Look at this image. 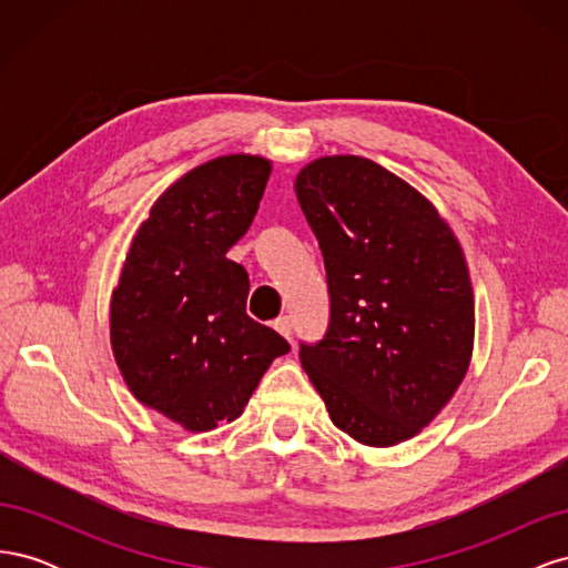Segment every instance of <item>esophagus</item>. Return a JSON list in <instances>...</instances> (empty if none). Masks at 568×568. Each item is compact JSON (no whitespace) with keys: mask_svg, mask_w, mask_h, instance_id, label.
Wrapping results in <instances>:
<instances>
[{"mask_svg":"<svg viewBox=\"0 0 568 568\" xmlns=\"http://www.w3.org/2000/svg\"><path fill=\"white\" fill-rule=\"evenodd\" d=\"M274 329H277L284 338L291 341V336H294V320H291L288 315H284V317H280V320H274Z\"/></svg>","mask_w":568,"mask_h":568,"instance_id":"1","label":"esophagus"}]
</instances>
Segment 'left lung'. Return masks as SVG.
Returning a JSON list of instances; mask_svg holds the SVG:
<instances>
[{"label": "left lung", "mask_w": 568, "mask_h": 568, "mask_svg": "<svg viewBox=\"0 0 568 568\" xmlns=\"http://www.w3.org/2000/svg\"><path fill=\"white\" fill-rule=\"evenodd\" d=\"M329 286V326L301 365L332 422L388 448L417 436L469 369L467 261L415 186L363 156H324L296 178Z\"/></svg>", "instance_id": "8db88e82"}]
</instances>
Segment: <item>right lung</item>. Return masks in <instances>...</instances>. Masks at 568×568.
Here are the masks:
<instances>
[{
  "label": "right lung",
  "instance_id": "right-lung-1",
  "mask_svg": "<svg viewBox=\"0 0 568 568\" xmlns=\"http://www.w3.org/2000/svg\"><path fill=\"white\" fill-rule=\"evenodd\" d=\"M272 163L232 153L168 186L136 230L111 296V346L132 395L186 432L242 415L288 343L246 315V234Z\"/></svg>",
  "mask_w": 568,
  "mask_h": 568
}]
</instances>
